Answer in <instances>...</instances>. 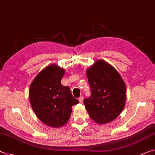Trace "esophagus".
Instances as JSON below:
<instances>
[{"label": "esophagus", "instance_id": "esophagus-1", "mask_svg": "<svg viewBox=\"0 0 155 155\" xmlns=\"http://www.w3.org/2000/svg\"><path fill=\"white\" fill-rule=\"evenodd\" d=\"M83 100H84V97H83L82 96H81L79 97V102H80V103H82V102H83Z\"/></svg>", "mask_w": 155, "mask_h": 155}]
</instances>
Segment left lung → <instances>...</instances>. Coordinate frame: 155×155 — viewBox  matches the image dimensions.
<instances>
[{
	"label": "left lung",
	"mask_w": 155,
	"mask_h": 155,
	"mask_svg": "<svg viewBox=\"0 0 155 155\" xmlns=\"http://www.w3.org/2000/svg\"><path fill=\"white\" fill-rule=\"evenodd\" d=\"M91 95L84 100L85 108L98 124L113 121L125 105L127 89L123 78L111 64L97 59L87 70Z\"/></svg>",
	"instance_id": "left-lung-1"
}]
</instances>
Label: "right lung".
Returning a JSON list of instances; mask_svg holds the SVG:
<instances>
[{"mask_svg":"<svg viewBox=\"0 0 155 155\" xmlns=\"http://www.w3.org/2000/svg\"><path fill=\"white\" fill-rule=\"evenodd\" d=\"M64 74L63 68L51 64L38 73L30 86L29 98L33 111L43 123L52 127L65 125L71 117L72 106L79 102L69 87L61 84Z\"/></svg>","mask_w":155,"mask_h":155,"instance_id":"add662e5","label":"right lung"}]
</instances>
